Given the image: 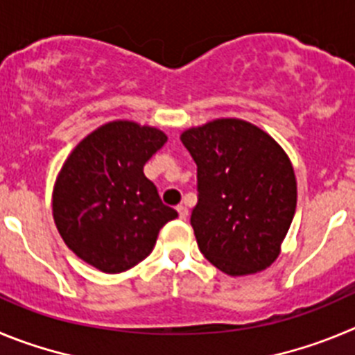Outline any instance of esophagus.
<instances>
[{
	"label": "esophagus",
	"mask_w": 355,
	"mask_h": 355,
	"mask_svg": "<svg viewBox=\"0 0 355 355\" xmlns=\"http://www.w3.org/2000/svg\"><path fill=\"white\" fill-rule=\"evenodd\" d=\"M177 212H178V216H180V219H185V217L189 216V210H187V207L185 205H178Z\"/></svg>",
	"instance_id": "obj_1"
}]
</instances>
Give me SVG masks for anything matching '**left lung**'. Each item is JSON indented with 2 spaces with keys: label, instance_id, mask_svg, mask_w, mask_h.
Returning <instances> with one entry per match:
<instances>
[{
  "label": "left lung",
  "instance_id": "left-lung-1",
  "mask_svg": "<svg viewBox=\"0 0 355 355\" xmlns=\"http://www.w3.org/2000/svg\"><path fill=\"white\" fill-rule=\"evenodd\" d=\"M198 166L191 226L203 257L228 276L267 269L281 253L297 207L285 150L239 118H219L180 136Z\"/></svg>",
  "mask_w": 355,
  "mask_h": 355
}]
</instances>
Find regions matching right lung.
Segmentation results:
<instances>
[{"label":"right lung","instance_id":"obj_1","mask_svg":"<svg viewBox=\"0 0 355 355\" xmlns=\"http://www.w3.org/2000/svg\"><path fill=\"white\" fill-rule=\"evenodd\" d=\"M168 141L162 130L129 120L104 123L76 146L53 191L63 242L107 274L145 260L159 230L178 216L161 201L143 166Z\"/></svg>","mask_w":355,"mask_h":355}]
</instances>
